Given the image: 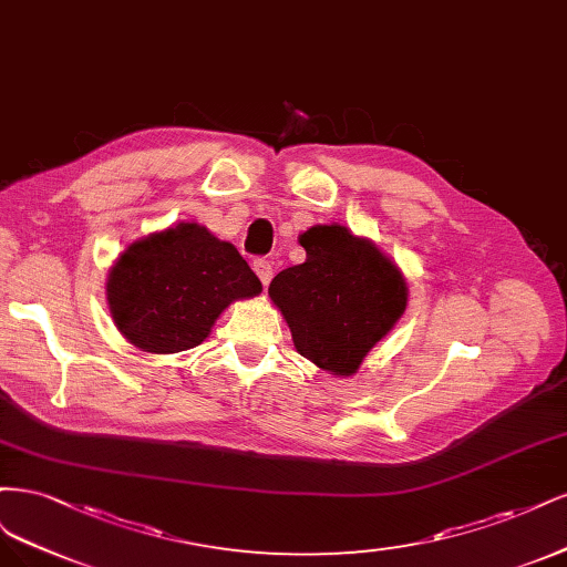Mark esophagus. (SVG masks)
Masks as SVG:
<instances>
[{
    "mask_svg": "<svg viewBox=\"0 0 567 567\" xmlns=\"http://www.w3.org/2000/svg\"><path fill=\"white\" fill-rule=\"evenodd\" d=\"M254 272H257L259 280L264 282V287H268V282L272 280V266H270V261L257 259V261H254Z\"/></svg>",
    "mask_w": 567,
    "mask_h": 567,
    "instance_id": "34e87169",
    "label": "esophagus"
}]
</instances>
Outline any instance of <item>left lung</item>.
<instances>
[{"instance_id":"8db88e82","label":"left lung","mask_w":567,"mask_h":567,"mask_svg":"<svg viewBox=\"0 0 567 567\" xmlns=\"http://www.w3.org/2000/svg\"><path fill=\"white\" fill-rule=\"evenodd\" d=\"M299 243L306 261L280 270L268 297L303 358L351 377L405 313L408 282L386 254L346 226H313Z\"/></svg>"}]
</instances>
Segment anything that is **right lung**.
<instances>
[{"label":"right lung","mask_w":567,"mask_h":567,"mask_svg":"<svg viewBox=\"0 0 567 567\" xmlns=\"http://www.w3.org/2000/svg\"><path fill=\"white\" fill-rule=\"evenodd\" d=\"M105 295L126 341L178 353L203 343L233 301L261 295V280L230 243L199 224H176L126 247Z\"/></svg>","instance_id":"right-lung-1"}]
</instances>
